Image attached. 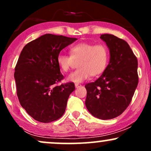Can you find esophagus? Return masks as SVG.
Returning a JSON list of instances; mask_svg holds the SVG:
<instances>
[{"instance_id": "esophagus-1", "label": "esophagus", "mask_w": 151, "mask_h": 151, "mask_svg": "<svg viewBox=\"0 0 151 151\" xmlns=\"http://www.w3.org/2000/svg\"><path fill=\"white\" fill-rule=\"evenodd\" d=\"M74 86H75L76 88H79V87H80V86H81V85L80 84H77V83H76V84H74Z\"/></svg>"}]
</instances>
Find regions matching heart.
I'll use <instances>...</instances> for the list:
<instances>
[{
	"label": "heart",
	"instance_id": "heart-1",
	"mask_svg": "<svg viewBox=\"0 0 151 151\" xmlns=\"http://www.w3.org/2000/svg\"><path fill=\"white\" fill-rule=\"evenodd\" d=\"M70 56L60 53L57 57V64L62 72L70 70L72 60H78L79 68L67 77V80L74 83H81L90 76L96 77L101 74L109 62V52L104 45H93L80 42L71 47Z\"/></svg>",
	"mask_w": 151,
	"mask_h": 151
}]
</instances>
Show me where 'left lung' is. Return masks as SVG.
<instances>
[{
    "label": "left lung",
    "mask_w": 151,
    "mask_h": 151,
    "mask_svg": "<svg viewBox=\"0 0 151 151\" xmlns=\"http://www.w3.org/2000/svg\"><path fill=\"white\" fill-rule=\"evenodd\" d=\"M109 50V65L99 79L85 85V105L94 117L107 120L121 115L131 103L138 82V60L124 40L101 35Z\"/></svg>",
    "instance_id": "8db88e82"
}]
</instances>
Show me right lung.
Segmentation results:
<instances>
[{"label":"right lung","instance_id":"obj_1","mask_svg":"<svg viewBox=\"0 0 151 151\" xmlns=\"http://www.w3.org/2000/svg\"><path fill=\"white\" fill-rule=\"evenodd\" d=\"M77 38L45 34L27 43L20 52L14 78L22 108L35 120L49 123L63 115L74 83L57 86L63 79L57 57Z\"/></svg>","mask_w":151,"mask_h":151}]
</instances>
